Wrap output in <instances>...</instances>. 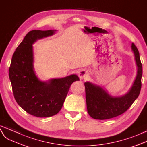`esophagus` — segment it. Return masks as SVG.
Returning <instances> with one entry per match:
<instances>
[{
  "mask_svg": "<svg viewBox=\"0 0 147 147\" xmlns=\"http://www.w3.org/2000/svg\"><path fill=\"white\" fill-rule=\"evenodd\" d=\"M89 76V73L88 71L86 70H81L79 73V77L82 80H86V78Z\"/></svg>",
  "mask_w": 147,
  "mask_h": 147,
  "instance_id": "1",
  "label": "esophagus"
}]
</instances>
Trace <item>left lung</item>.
Listing matches in <instances>:
<instances>
[{
  "mask_svg": "<svg viewBox=\"0 0 147 147\" xmlns=\"http://www.w3.org/2000/svg\"><path fill=\"white\" fill-rule=\"evenodd\" d=\"M137 66V74L130 91L122 97H113L99 86L90 82L84 83L88 112L92 118L106 120L115 117L127 111L138 97L142 87V65L140 54L134 43L131 44Z\"/></svg>",
  "mask_w": 147,
  "mask_h": 147,
  "instance_id": "left-lung-1",
  "label": "left lung"
}]
</instances>
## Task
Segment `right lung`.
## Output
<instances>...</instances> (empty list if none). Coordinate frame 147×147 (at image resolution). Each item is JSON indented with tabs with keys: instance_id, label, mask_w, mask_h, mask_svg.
I'll return each instance as SVG.
<instances>
[{
	"instance_id": "add662e5",
	"label": "right lung",
	"mask_w": 147,
	"mask_h": 147,
	"mask_svg": "<svg viewBox=\"0 0 147 147\" xmlns=\"http://www.w3.org/2000/svg\"><path fill=\"white\" fill-rule=\"evenodd\" d=\"M55 31L29 32L15 51L9 67V78L16 102L28 114L37 117L58 114L71 84L80 81L77 75L72 74L43 82L35 75L32 44L37 40L53 35Z\"/></svg>"
}]
</instances>
